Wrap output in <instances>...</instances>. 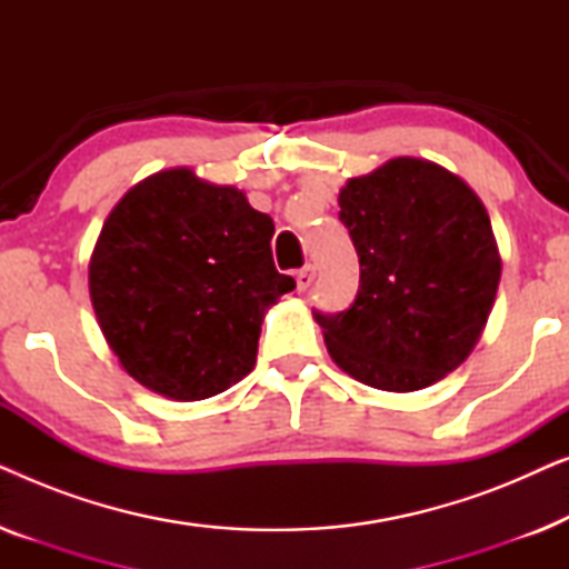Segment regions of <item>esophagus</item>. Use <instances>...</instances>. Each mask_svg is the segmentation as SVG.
Returning a JSON list of instances; mask_svg holds the SVG:
<instances>
[{"instance_id": "34e87169", "label": "esophagus", "mask_w": 569, "mask_h": 569, "mask_svg": "<svg viewBox=\"0 0 569 569\" xmlns=\"http://www.w3.org/2000/svg\"><path fill=\"white\" fill-rule=\"evenodd\" d=\"M313 277H316V267H310V263H308V267H302V269L298 271V274H295V282H298V290L306 292L308 287H310V282H313Z\"/></svg>"}]
</instances>
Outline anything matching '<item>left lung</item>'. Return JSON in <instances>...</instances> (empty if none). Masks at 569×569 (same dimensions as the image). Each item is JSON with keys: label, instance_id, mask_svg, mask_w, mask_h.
I'll use <instances>...</instances> for the list:
<instances>
[{"label": "left lung", "instance_id": "left-lung-1", "mask_svg": "<svg viewBox=\"0 0 569 569\" xmlns=\"http://www.w3.org/2000/svg\"><path fill=\"white\" fill-rule=\"evenodd\" d=\"M360 290L316 321L331 360L380 391H419L453 372L492 313L502 261L481 199L450 170L393 158L339 193Z\"/></svg>", "mask_w": 569, "mask_h": 569}]
</instances>
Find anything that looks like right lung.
Returning a JSON list of instances; mask_svg holds the SVG:
<instances>
[{"mask_svg": "<svg viewBox=\"0 0 569 569\" xmlns=\"http://www.w3.org/2000/svg\"><path fill=\"white\" fill-rule=\"evenodd\" d=\"M274 222L189 168L123 193L90 259V300L121 368L150 391L201 401L253 370L263 310L295 290L271 259Z\"/></svg>", "mask_w": 569, "mask_h": 569, "instance_id": "add662e5", "label": "right lung"}]
</instances>
